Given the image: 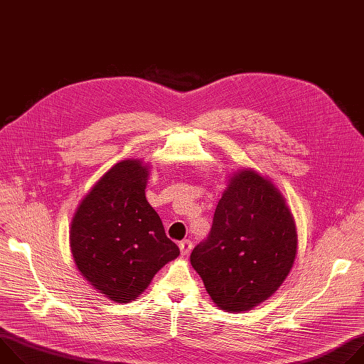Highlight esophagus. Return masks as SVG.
<instances>
[{"label": "esophagus", "mask_w": 364, "mask_h": 364, "mask_svg": "<svg viewBox=\"0 0 364 364\" xmlns=\"http://www.w3.org/2000/svg\"><path fill=\"white\" fill-rule=\"evenodd\" d=\"M180 252H181V255L184 256V255H188V252L191 250V247H193V243H191V240H188V239H184L183 242H180Z\"/></svg>", "instance_id": "34e87169"}]
</instances>
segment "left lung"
Returning <instances> with one entry per match:
<instances>
[{"instance_id": "left-lung-1", "label": "left lung", "mask_w": 364, "mask_h": 364, "mask_svg": "<svg viewBox=\"0 0 364 364\" xmlns=\"http://www.w3.org/2000/svg\"><path fill=\"white\" fill-rule=\"evenodd\" d=\"M295 255L296 229L284 197L268 180L243 170L230 178L210 233L190 262L213 302L240 313L281 287Z\"/></svg>"}]
</instances>
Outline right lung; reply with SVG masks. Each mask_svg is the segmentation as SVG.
<instances>
[{"label":"right lung","instance_id":"obj_1","mask_svg":"<svg viewBox=\"0 0 364 364\" xmlns=\"http://www.w3.org/2000/svg\"><path fill=\"white\" fill-rule=\"evenodd\" d=\"M148 170L138 160L114 166L82 200L70 228L80 274L117 302L135 299L178 246L145 198Z\"/></svg>","mask_w":364,"mask_h":364}]
</instances>
